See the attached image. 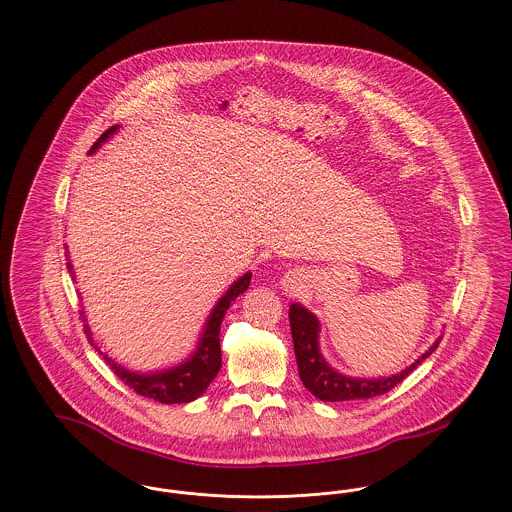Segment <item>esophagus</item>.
Masks as SVG:
<instances>
[{"instance_id": "obj_1", "label": "esophagus", "mask_w": 512, "mask_h": 512, "mask_svg": "<svg viewBox=\"0 0 512 512\" xmlns=\"http://www.w3.org/2000/svg\"><path fill=\"white\" fill-rule=\"evenodd\" d=\"M301 272H297V270H290V272H286V276H284V280H282V284H284V288H288L290 292H297L299 288H301Z\"/></svg>"}]
</instances>
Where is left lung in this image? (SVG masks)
Here are the masks:
<instances>
[{"mask_svg":"<svg viewBox=\"0 0 512 512\" xmlns=\"http://www.w3.org/2000/svg\"><path fill=\"white\" fill-rule=\"evenodd\" d=\"M290 326H292L293 349L297 359V370L303 386L311 391L320 401H357V399H370L376 395H384L401 384L416 366L420 365L426 357H430L438 349L439 340L399 374L388 378H349L343 376L338 370L324 361L318 349V332L320 324L318 318L307 311L303 305L292 303L290 305Z\"/></svg>","mask_w":512,"mask_h":512,"instance_id":"1","label":"left lung"}]
</instances>
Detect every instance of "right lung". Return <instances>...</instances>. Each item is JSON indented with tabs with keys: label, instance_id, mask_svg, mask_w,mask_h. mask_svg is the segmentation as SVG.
<instances>
[{
	"label": "right lung",
	"instance_id": "1",
	"mask_svg": "<svg viewBox=\"0 0 512 512\" xmlns=\"http://www.w3.org/2000/svg\"><path fill=\"white\" fill-rule=\"evenodd\" d=\"M117 130H119V126H111L107 132H103L99 136L98 142L90 149V155ZM67 267L69 270H73L71 263H67ZM249 282H251V272L240 276L228 288V292L220 297L219 303L215 305V309L207 318V322L203 326V334L197 341L194 355H190L188 361H184L178 366H172L169 370H161V372H153V374H140V372L126 370L124 366L117 365L115 361H111L107 355H103L99 351L94 343V338H92V332L86 324L88 340L103 355V359L111 365V370L130 390L136 391L138 395L165 403V405L190 403L207 390L209 384L213 382V378L219 374L220 363H222V359H220V324H222V318L226 315L228 307L232 305V301H236V297L242 295L249 288Z\"/></svg>",
	"mask_w": 512,
	"mask_h": 512
}]
</instances>
